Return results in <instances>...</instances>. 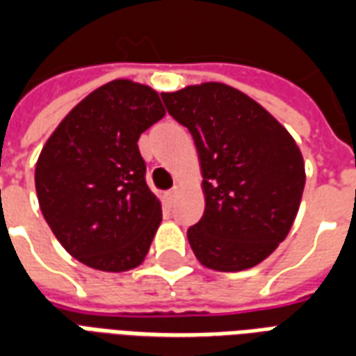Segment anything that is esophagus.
I'll return each mask as SVG.
<instances>
[{"label":"esophagus","mask_w":356,"mask_h":356,"mask_svg":"<svg viewBox=\"0 0 356 356\" xmlns=\"http://www.w3.org/2000/svg\"><path fill=\"white\" fill-rule=\"evenodd\" d=\"M179 196V188L175 186L173 191H170V193H165V200H168V204H173V202L177 200Z\"/></svg>","instance_id":"1"}]
</instances>
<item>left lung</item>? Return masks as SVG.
Here are the masks:
<instances>
[{"instance_id":"obj_1","label":"left lung","mask_w":356,"mask_h":356,"mask_svg":"<svg viewBox=\"0 0 356 356\" xmlns=\"http://www.w3.org/2000/svg\"><path fill=\"white\" fill-rule=\"evenodd\" d=\"M162 97L200 158L206 208L186 232L196 259L223 273L259 265L298 216L305 186L298 143L259 102L221 81Z\"/></svg>"}]
</instances>
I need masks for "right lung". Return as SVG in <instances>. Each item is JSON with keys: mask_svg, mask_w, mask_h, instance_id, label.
<instances>
[{"mask_svg": "<svg viewBox=\"0 0 356 356\" xmlns=\"http://www.w3.org/2000/svg\"><path fill=\"white\" fill-rule=\"evenodd\" d=\"M163 116L156 89L122 78L81 99L45 140L34 175L40 209L83 265L124 273L145 261L162 204L137 140Z\"/></svg>", "mask_w": 356, "mask_h": 356, "instance_id": "1", "label": "right lung"}]
</instances>
